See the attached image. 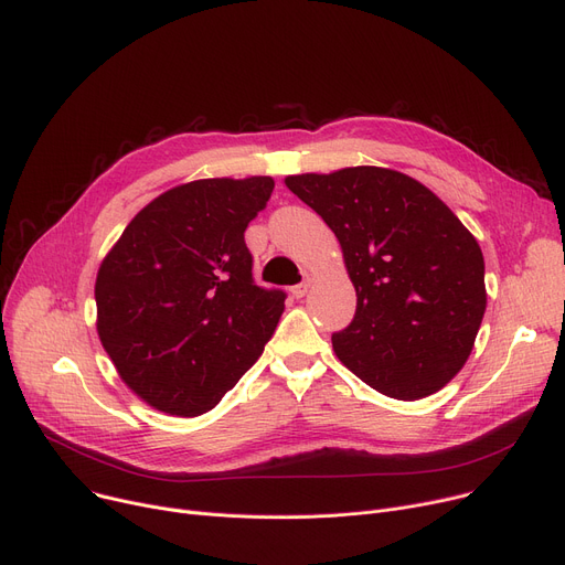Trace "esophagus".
Here are the masks:
<instances>
[{"mask_svg": "<svg viewBox=\"0 0 565 565\" xmlns=\"http://www.w3.org/2000/svg\"><path fill=\"white\" fill-rule=\"evenodd\" d=\"M310 285H312V278H310V276H306L301 285L291 287V294H294V298H303V296L310 291Z\"/></svg>", "mask_w": 565, "mask_h": 565, "instance_id": "obj_1", "label": "esophagus"}]
</instances>
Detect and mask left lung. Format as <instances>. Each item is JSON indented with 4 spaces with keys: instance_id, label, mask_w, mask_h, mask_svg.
<instances>
[{
    "instance_id": "left-lung-1",
    "label": "left lung",
    "mask_w": 565,
    "mask_h": 565,
    "mask_svg": "<svg viewBox=\"0 0 565 565\" xmlns=\"http://www.w3.org/2000/svg\"><path fill=\"white\" fill-rule=\"evenodd\" d=\"M285 184L335 232L358 308L333 351L360 381L415 402L468 362L486 312L483 253L415 178L351 166Z\"/></svg>"
}]
</instances>
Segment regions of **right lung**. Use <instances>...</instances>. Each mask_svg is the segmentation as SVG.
I'll list each match as a JSON object with an SVG mask.
<instances>
[{
	"mask_svg": "<svg viewBox=\"0 0 565 565\" xmlns=\"http://www.w3.org/2000/svg\"><path fill=\"white\" fill-rule=\"evenodd\" d=\"M274 178H207L150 201L95 278L97 338L120 381L175 417L212 411L262 355L285 294L253 282L244 230Z\"/></svg>",
	"mask_w": 565,
	"mask_h": 565,
	"instance_id": "obj_1",
	"label": "right lung"
}]
</instances>
